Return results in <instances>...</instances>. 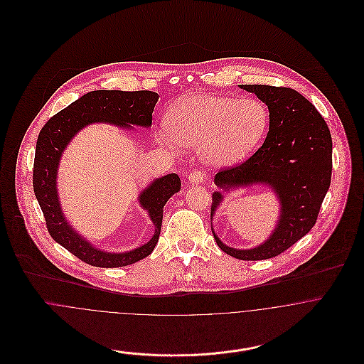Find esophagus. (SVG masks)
Instances as JSON below:
<instances>
[{
  "mask_svg": "<svg viewBox=\"0 0 364 364\" xmlns=\"http://www.w3.org/2000/svg\"><path fill=\"white\" fill-rule=\"evenodd\" d=\"M189 182L193 183V185H198V183H202L205 179H206V172L205 171H192L189 173Z\"/></svg>",
  "mask_w": 364,
  "mask_h": 364,
  "instance_id": "esophagus-1",
  "label": "esophagus"
}]
</instances>
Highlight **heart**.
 <instances>
[{"instance_id":"obj_1","label":"heart","mask_w":364,"mask_h":364,"mask_svg":"<svg viewBox=\"0 0 364 364\" xmlns=\"http://www.w3.org/2000/svg\"><path fill=\"white\" fill-rule=\"evenodd\" d=\"M269 113L257 100L189 95L172 105L158 141L165 147L199 149L214 166L231 165L248 156L263 139Z\"/></svg>"}]
</instances>
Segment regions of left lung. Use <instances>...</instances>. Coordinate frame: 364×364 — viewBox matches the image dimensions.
I'll return each mask as SVG.
<instances>
[{
    "instance_id": "1",
    "label": "left lung",
    "mask_w": 364,
    "mask_h": 364,
    "mask_svg": "<svg viewBox=\"0 0 364 364\" xmlns=\"http://www.w3.org/2000/svg\"><path fill=\"white\" fill-rule=\"evenodd\" d=\"M255 94L269 109V132L258 151L240 165L224 168L214 183L224 191L267 185L277 195L280 217L270 237L251 250L227 247L213 231L215 242L230 257L241 260L269 259L301 240L316 221L331 185V132L300 92L286 87L240 85ZM223 195L213 193L211 218Z\"/></svg>"
}]
</instances>
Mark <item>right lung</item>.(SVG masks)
I'll use <instances>...</instances> for the list:
<instances>
[{
    "label": "right lung",
    "mask_w": 364,
    "mask_h": 364,
    "mask_svg": "<svg viewBox=\"0 0 364 364\" xmlns=\"http://www.w3.org/2000/svg\"><path fill=\"white\" fill-rule=\"evenodd\" d=\"M156 101L158 94L153 91H92L55 113L39 133L33 164V191L48 231L55 242L88 264L120 267L149 257L159 238L164 206L173 193L181 191V179L176 173L158 178L139 196L141 208L147 210L156 225L153 238L133 251L110 254L97 250L65 220L55 182L60 158L71 139L88 124L104 122L123 129H133L132 124L150 127Z\"/></svg>",
    "instance_id": "1"
}]
</instances>
